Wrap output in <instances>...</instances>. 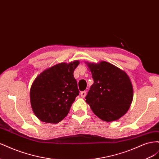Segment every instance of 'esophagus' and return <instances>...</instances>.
<instances>
[{"label": "esophagus", "mask_w": 159, "mask_h": 159, "mask_svg": "<svg viewBox=\"0 0 159 159\" xmlns=\"http://www.w3.org/2000/svg\"><path fill=\"white\" fill-rule=\"evenodd\" d=\"M80 95H81V98H85V95H86V91H81V92L80 93Z\"/></svg>", "instance_id": "esophagus-1"}]
</instances>
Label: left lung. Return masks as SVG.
Returning <instances> with one entry per match:
<instances>
[{"label":"left lung","instance_id":"1","mask_svg":"<svg viewBox=\"0 0 159 159\" xmlns=\"http://www.w3.org/2000/svg\"><path fill=\"white\" fill-rule=\"evenodd\" d=\"M88 66L94 82L85 97L86 103L103 121H116L127 113L132 103L131 80L125 72L107 61L88 63Z\"/></svg>","mask_w":159,"mask_h":159}]
</instances>
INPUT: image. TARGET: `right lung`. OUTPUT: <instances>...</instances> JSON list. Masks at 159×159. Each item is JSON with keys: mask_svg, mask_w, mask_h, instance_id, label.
I'll return each instance as SVG.
<instances>
[{"mask_svg": "<svg viewBox=\"0 0 159 159\" xmlns=\"http://www.w3.org/2000/svg\"><path fill=\"white\" fill-rule=\"evenodd\" d=\"M80 64L60 63L38 75L31 86V106L36 116L43 122L57 123L68 114L79 95L74 71Z\"/></svg>", "mask_w": 159, "mask_h": 159, "instance_id": "obj_1", "label": "right lung"}]
</instances>
